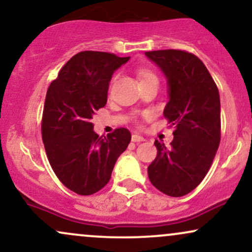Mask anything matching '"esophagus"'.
Returning a JSON list of instances; mask_svg holds the SVG:
<instances>
[{"instance_id":"1","label":"esophagus","mask_w":252,"mask_h":252,"mask_svg":"<svg viewBox=\"0 0 252 252\" xmlns=\"http://www.w3.org/2000/svg\"><path fill=\"white\" fill-rule=\"evenodd\" d=\"M131 141L132 142H143V141H145V139H144L143 136H141V135H138V134H132Z\"/></svg>"}]
</instances>
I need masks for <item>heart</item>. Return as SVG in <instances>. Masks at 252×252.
I'll list each match as a JSON object with an SVG mask.
<instances>
[{
    "instance_id": "obj_1",
    "label": "heart",
    "mask_w": 252,
    "mask_h": 252,
    "mask_svg": "<svg viewBox=\"0 0 252 252\" xmlns=\"http://www.w3.org/2000/svg\"><path fill=\"white\" fill-rule=\"evenodd\" d=\"M138 77H139V81L141 80H145V78H149V77H156L155 74L154 72H151L149 70H139L138 71Z\"/></svg>"
}]
</instances>
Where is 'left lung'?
<instances>
[{
	"instance_id": "1",
	"label": "left lung",
	"mask_w": 252,
	"mask_h": 252,
	"mask_svg": "<svg viewBox=\"0 0 252 252\" xmlns=\"http://www.w3.org/2000/svg\"><path fill=\"white\" fill-rule=\"evenodd\" d=\"M168 81L163 115L175 128L170 147L155 141L157 156L148 166L156 189L171 197L192 191L208 174L220 141V101L207 66L183 50L147 51Z\"/></svg>"
}]
</instances>
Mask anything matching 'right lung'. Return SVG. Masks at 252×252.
Listing matches in <instances>:
<instances>
[{"label":"right lung","mask_w":252,"mask_h":252,"mask_svg":"<svg viewBox=\"0 0 252 252\" xmlns=\"http://www.w3.org/2000/svg\"><path fill=\"white\" fill-rule=\"evenodd\" d=\"M129 59L81 51L48 88L42 116L44 149L59 180L78 195H93L105 187L131 139L126 128L102 137L92 123L96 111L107 103L114 71Z\"/></svg>","instance_id":"right-lung-1"}]
</instances>
